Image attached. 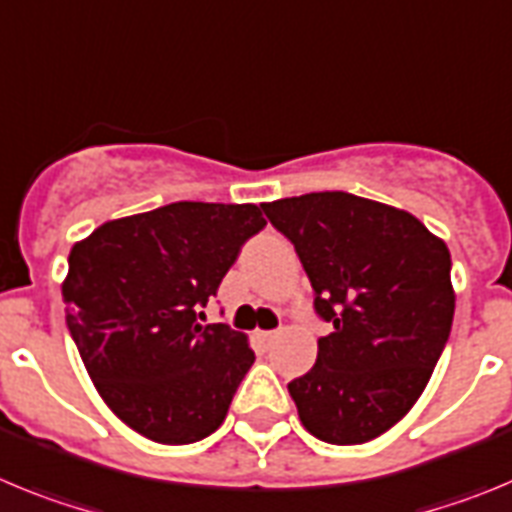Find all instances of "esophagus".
I'll list each match as a JSON object with an SVG mask.
<instances>
[{
  "label": "esophagus",
  "instance_id": "obj_1",
  "mask_svg": "<svg viewBox=\"0 0 512 512\" xmlns=\"http://www.w3.org/2000/svg\"><path fill=\"white\" fill-rule=\"evenodd\" d=\"M278 336H280V329H275V331H257V339H260V342H265V344L275 342Z\"/></svg>",
  "mask_w": 512,
  "mask_h": 512
}]
</instances>
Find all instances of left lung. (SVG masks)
<instances>
[{
  "mask_svg": "<svg viewBox=\"0 0 512 512\" xmlns=\"http://www.w3.org/2000/svg\"><path fill=\"white\" fill-rule=\"evenodd\" d=\"M293 242L313 308L334 329L288 382L308 434L365 444L421 398L454 319L451 255L416 216L344 191L262 204Z\"/></svg>",
  "mask_w": 512,
  "mask_h": 512,
  "instance_id": "8db88e82",
  "label": "left lung"
}]
</instances>
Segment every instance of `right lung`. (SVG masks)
Returning <instances> with one entry per match:
<instances>
[{
	"mask_svg": "<svg viewBox=\"0 0 512 512\" xmlns=\"http://www.w3.org/2000/svg\"><path fill=\"white\" fill-rule=\"evenodd\" d=\"M265 224L255 204L176 201L73 245L68 331L104 403L145 439L193 444L227 418L255 352L242 331L201 324V308Z\"/></svg>",
	"mask_w": 512,
	"mask_h": 512,
	"instance_id": "obj_1",
	"label": "right lung"
}]
</instances>
